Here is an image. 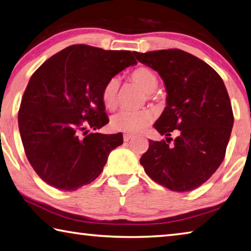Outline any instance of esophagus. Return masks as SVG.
<instances>
[{"mask_svg": "<svg viewBox=\"0 0 251 251\" xmlns=\"http://www.w3.org/2000/svg\"><path fill=\"white\" fill-rule=\"evenodd\" d=\"M131 138H134V135L131 134H124V141H128Z\"/></svg>", "mask_w": 251, "mask_h": 251, "instance_id": "obj_1", "label": "esophagus"}]
</instances>
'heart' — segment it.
Returning a JSON list of instances; mask_svg holds the SVG:
<instances>
[{"label": "heart", "instance_id": "b5f03b06", "mask_svg": "<svg viewBox=\"0 0 251 251\" xmlns=\"http://www.w3.org/2000/svg\"><path fill=\"white\" fill-rule=\"evenodd\" d=\"M130 80L139 85L150 98L158 86V76L150 68L139 67L130 74ZM120 82L113 78L106 82L102 90V101L107 110H114L117 106ZM152 113L148 110L141 111H121L115 114L111 120V126L114 130L127 134L138 133L152 121Z\"/></svg>", "mask_w": 251, "mask_h": 251}]
</instances>
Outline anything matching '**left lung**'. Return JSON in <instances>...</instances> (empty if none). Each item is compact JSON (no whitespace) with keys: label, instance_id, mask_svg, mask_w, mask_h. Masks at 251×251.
Instances as JSON below:
<instances>
[{"label":"left lung","instance_id":"left-lung-1","mask_svg":"<svg viewBox=\"0 0 251 251\" xmlns=\"http://www.w3.org/2000/svg\"><path fill=\"white\" fill-rule=\"evenodd\" d=\"M165 82L167 106L153 127L165 140H149L140 158L145 172L165 188L189 192L212 176L224 160L234 115L220 75L180 49L134 51ZM177 137L170 145V136Z\"/></svg>","mask_w":251,"mask_h":251}]
</instances>
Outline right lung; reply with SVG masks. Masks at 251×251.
Listing matches in <instances>:
<instances>
[{
	"mask_svg": "<svg viewBox=\"0 0 251 251\" xmlns=\"http://www.w3.org/2000/svg\"><path fill=\"white\" fill-rule=\"evenodd\" d=\"M128 50L74 45L45 61L29 79L18 111L26 157L40 179L75 191L101 175L123 134H88L108 123L102 90L136 65Z\"/></svg>",
	"mask_w": 251,
	"mask_h": 251,
	"instance_id": "add662e5",
	"label": "right lung"
}]
</instances>
